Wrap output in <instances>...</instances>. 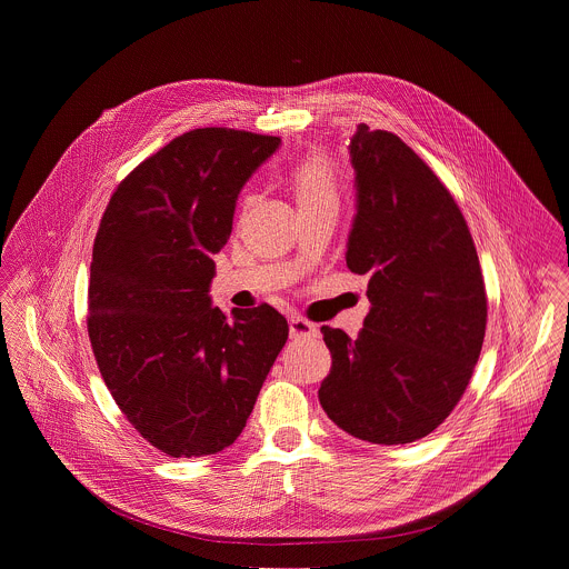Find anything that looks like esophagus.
<instances>
[{
    "instance_id": "obj_1",
    "label": "esophagus",
    "mask_w": 569,
    "mask_h": 569,
    "mask_svg": "<svg viewBox=\"0 0 569 569\" xmlns=\"http://www.w3.org/2000/svg\"><path fill=\"white\" fill-rule=\"evenodd\" d=\"M317 336V327L310 323L303 317H290V338L292 340H301V338H310Z\"/></svg>"
}]
</instances>
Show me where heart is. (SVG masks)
Instances as JSON below:
<instances>
[{
    "label": "heart",
    "instance_id": "heart-1",
    "mask_svg": "<svg viewBox=\"0 0 569 569\" xmlns=\"http://www.w3.org/2000/svg\"><path fill=\"white\" fill-rule=\"evenodd\" d=\"M286 182L299 207L338 202V173L329 157L306 154L286 171Z\"/></svg>",
    "mask_w": 569,
    "mask_h": 569
}]
</instances>
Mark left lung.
<instances>
[{
    "instance_id": "obj_1",
    "label": "left lung",
    "mask_w": 569,
    "mask_h": 569,
    "mask_svg": "<svg viewBox=\"0 0 569 569\" xmlns=\"http://www.w3.org/2000/svg\"><path fill=\"white\" fill-rule=\"evenodd\" d=\"M356 216L347 266L369 274L356 340L321 327L333 367L319 387L356 439L400 446L455 410L486 331V290L468 224L441 180L400 137L360 123L349 143Z\"/></svg>"
}]
</instances>
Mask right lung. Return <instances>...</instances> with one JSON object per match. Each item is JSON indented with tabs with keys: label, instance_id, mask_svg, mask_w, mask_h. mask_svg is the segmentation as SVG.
Listing matches in <instances>:
<instances>
[{
	"label": "right lung",
	"instance_id": "add662e5",
	"mask_svg": "<svg viewBox=\"0 0 569 569\" xmlns=\"http://www.w3.org/2000/svg\"><path fill=\"white\" fill-rule=\"evenodd\" d=\"M279 137L198 128L117 187L90 266L88 333L119 410L157 450L204 457L231 446L288 340L272 306L211 303L240 189Z\"/></svg>",
	"mask_w": 569,
	"mask_h": 569
}]
</instances>
